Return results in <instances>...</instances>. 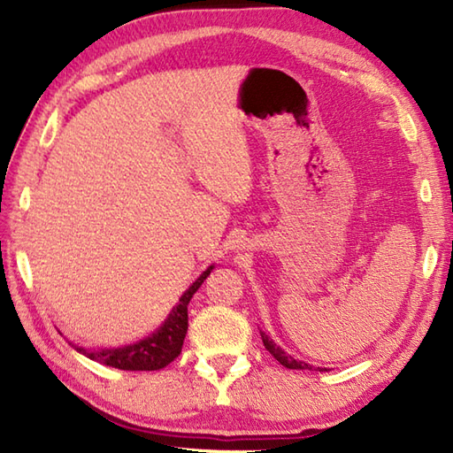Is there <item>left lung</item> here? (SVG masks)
I'll return each instance as SVG.
<instances>
[{"label": "left lung", "instance_id": "1", "mask_svg": "<svg viewBox=\"0 0 453 453\" xmlns=\"http://www.w3.org/2000/svg\"><path fill=\"white\" fill-rule=\"evenodd\" d=\"M261 339H263V344H265V349L271 352L274 358L280 362L284 368H290V370H313V365H310V364H305V362H302V360H296L294 356H290V354H286L280 346H278L271 336H268L266 333H263L261 331ZM319 372H323L325 368H317Z\"/></svg>", "mask_w": 453, "mask_h": 453}]
</instances>
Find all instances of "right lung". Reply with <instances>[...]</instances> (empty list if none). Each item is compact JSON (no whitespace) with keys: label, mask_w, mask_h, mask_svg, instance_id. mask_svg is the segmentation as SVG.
Listing matches in <instances>:
<instances>
[{"label":"right lung","mask_w":453,"mask_h":453,"mask_svg":"<svg viewBox=\"0 0 453 453\" xmlns=\"http://www.w3.org/2000/svg\"><path fill=\"white\" fill-rule=\"evenodd\" d=\"M211 268L208 266L204 273H202L188 290L179 297V303L173 307L167 319L156 333H151L146 339H142L134 344L120 346V349H99V350H89L83 349V346L72 344L75 350L88 356V358L101 362L104 365H111V368L119 370H130V372H151V370H161L169 365L173 360L177 358L182 349V341L187 336L188 329V302L190 297L196 294L202 282L210 276Z\"/></svg>","instance_id":"add662e5"}]
</instances>
